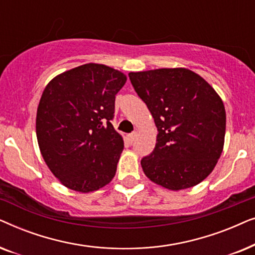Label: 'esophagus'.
<instances>
[{
	"mask_svg": "<svg viewBox=\"0 0 255 255\" xmlns=\"http://www.w3.org/2000/svg\"><path fill=\"white\" fill-rule=\"evenodd\" d=\"M135 138H137V132H132V133L128 135V142H131V144L134 141Z\"/></svg>",
	"mask_w": 255,
	"mask_h": 255,
	"instance_id": "34e87169",
	"label": "esophagus"
}]
</instances>
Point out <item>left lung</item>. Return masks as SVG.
Instances as JSON below:
<instances>
[{
  "label": "left lung",
  "mask_w": 255,
  "mask_h": 255,
  "mask_svg": "<svg viewBox=\"0 0 255 255\" xmlns=\"http://www.w3.org/2000/svg\"><path fill=\"white\" fill-rule=\"evenodd\" d=\"M158 128L145 175L170 190L194 187L215 168L224 146L226 115L215 89L186 68L128 73Z\"/></svg>",
  "instance_id": "8db88e82"
}]
</instances>
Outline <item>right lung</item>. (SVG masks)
I'll use <instances>...</instances> for the list:
<instances>
[{
  "label": "right lung",
  "instance_id": "obj_1",
  "mask_svg": "<svg viewBox=\"0 0 255 255\" xmlns=\"http://www.w3.org/2000/svg\"><path fill=\"white\" fill-rule=\"evenodd\" d=\"M125 82L120 71L86 64L55 76L44 89L37 110L38 144L48 168L69 189L97 190L116 174L124 141L111 121Z\"/></svg>",
  "mask_w": 255,
  "mask_h": 255
}]
</instances>
